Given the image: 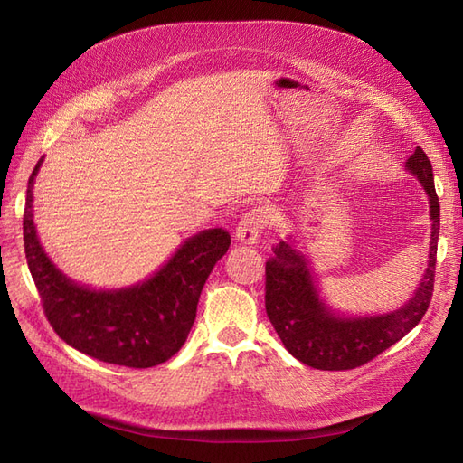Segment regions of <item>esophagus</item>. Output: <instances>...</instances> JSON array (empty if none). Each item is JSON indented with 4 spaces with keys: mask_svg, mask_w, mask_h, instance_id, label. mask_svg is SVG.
Returning a JSON list of instances; mask_svg holds the SVG:
<instances>
[{
    "mask_svg": "<svg viewBox=\"0 0 463 463\" xmlns=\"http://www.w3.org/2000/svg\"><path fill=\"white\" fill-rule=\"evenodd\" d=\"M266 223H269V216H266L264 210L260 206L250 208L241 216L240 223H237L235 237L243 243H255L259 235L264 232Z\"/></svg>",
    "mask_w": 463,
    "mask_h": 463,
    "instance_id": "obj_1",
    "label": "esophagus"
}]
</instances>
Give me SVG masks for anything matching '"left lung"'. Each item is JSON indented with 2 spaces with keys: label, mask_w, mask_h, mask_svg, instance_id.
Wrapping results in <instances>:
<instances>
[{
  "label": "left lung",
  "mask_w": 463,
  "mask_h": 463,
  "mask_svg": "<svg viewBox=\"0 0 463 463\" xmlns=\"http://www.w3.org/2000/svg\"><path fill=\"white\" fill-rule=\"evenodd\" d=\"M429 194L430 249L429 269L415 296L402 309L361 318H342L330 313L318 298L307 259L289 243L279 241L266 262V315L288 352L305 365L320 371H347L365 365L384 349L413 330L429 309L437 270L440 204L434 191L432 165L421 146L405 162Z\"/></svg>",
  "instance_id": "1"
}]
</instances>
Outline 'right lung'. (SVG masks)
I'll use <instances>...</instances> for the list:
<instances>
[{
  "label": "right lung",
  "instance_id": "1",
  "mask_svg": "<svg viewBox=\"0 0 463 463\" xmlns=\"http://www.w3.org/2000/svg\"><path fill=\"white\" fill-rule=\"evenodd\" d=\"M26 187L23 240L26 262L46 318L60 338L98 361L148 369L174 357L197 317V303L214 264L226 255V230L193 235L146 282L118 291H96L65 278L42 249L33 222V187Z\"/></svg>",
  "mask_w": 463,
  "mask_h": 463
}]
</instances>
